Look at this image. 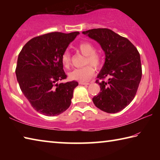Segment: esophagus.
Segmentation results:
<instances>
[{
  "label": "esophagus",
  "instance_id": "esophagus-1",
  "mask_svg": "<svg viewBox=\"0 0 160 160\" xmlns=\"http://www.w3.org/2000/svg\"><path fill=\"white\" fill-rule=\"evenodd\" d=\"M79 84H80V85H90V83H89V82H80Z\"/></svg>",
  "mask_w": 160,
  "mask_h": 160
}]
</instances>
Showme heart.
Returning a JSON list of instances; mask_svg holds the SVG:
<instances>
[{"label": "heart", "mask_w": 160, "mask_h": 160, "mask_svg": "<svg viewBox=\"0 0 160 160\" xmlns=\"http://www.w3.org/2000/svg\"><path fill=\"white\" fill-rule=\"evenodd\" d=\"M78 50L86 56L85 64H90L95 68L101 66L102 59L98 53L95 52V48L90 42H82L77 47ZM61 62L63 66L68 68L70 64V55L68 51H66L61 56ZM94 70L92 66H87L81 68H75L70 72L69 77L73 80L85 82L92 76Z\"/></svg>", "instance_id": "obj_1"}]
</instances>
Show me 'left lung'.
Segmentation results:
<instances>
[{
  "label": "left lung",
  "mask_w": 160,
  "mask_h": 160,
  "mask_svg": "<svg viewBox=\"0 0 160 160\" xmlns=\"http://www.w3.org/2000/svg\"><path fill=\"white\" fill-rule=\"evenodd\" d=\"M101 46L105 61L97 78H107V82L96 81L100 91L92 98L95 106L107 113H117L132 102L142 77L140 56L128 39L106 28L82 32Z\"/></svg>",
  "instance_id": "obj_1"
}]
</instances>
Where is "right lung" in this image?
<instances>
[{
  "instance_id": "right-lung-1",
  "label": "right lung",
  "mask_w": 160,
  "mask_h": 160,
  "mask_svg": "<svg viewBox=\"0 0 160 160\" xmlns=\"http://www.w3.org/2000/svg\"><path fill=\"white\" fill-rule=\"evenodd\" d=\"M79 32H51L29 40L19 53L15 73L24 95L42 114L54 116L68 109L77 81L66 78L61 56Z\"/></svg>"
}]
</instances>
